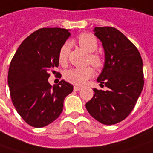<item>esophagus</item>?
<instances>
[{
    "label": "esophagus",
    "mask_w": 153,
    "mask_h": 153,
    "mask_svg": "<svg viewBox=\"0 0 153 153\" xmlns=\"http://www.w3.org/2000/svg\"><path fill=\"white\" fill-rule=\"evenodd\" d=\"M73 89H74V91H80V90L82 89V88H81V87H76V86H75Z\"/></svg>",
    "instance_id": "34e87169"
}]
</instances>
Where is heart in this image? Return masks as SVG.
Here are the masks:
<instances>
[{
  "label": "heart",
  "mask_w": 153,
  "mask_h": 153,
  "mask_svg": "<svg viewBox=\"0 0 153 153\" xmlns=\"http://www.w3.org/2000/svg\"><path fill=\"white\" fill-rule=\"evenodd\" d=\"M77 43L84 50L89 53L88 61L90 63L95 69L100 70L104 66L105 60L100 53H95L98 48V41L94 36L89 33H82L77 36ZM70 50V44L65 42L62 45L59 52V62L64 65L67 61L68 55ZM94 75V70L91 66L84 68H71L65 72V79L74 85L82 86L87 82V80L91 78Z\"/></svg>",
  "instance_id": "b5f03b06"
}]
</instances>
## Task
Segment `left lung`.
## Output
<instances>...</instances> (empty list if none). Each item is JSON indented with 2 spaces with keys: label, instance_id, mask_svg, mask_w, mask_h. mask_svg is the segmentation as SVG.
<instances>
[{
  "label": "left lung",
  "instance_id": "1",
  "mask_svg": "<svg viewBox=\"0 0 153 153\" xmlns=\"http://www.w3.org/2000/svg\"><path fill=\"white\" fill-rule=\"evenodd\" d=\"M94 35L102 42L105 65L98 77L101 87L86 104L92 117L103 124L124 120L134 107L144 86L143 63L137 48L113 27H95Z\"/></svg>",
  "mask_w": 153,
  "mask_h": 153
}]
</instances>
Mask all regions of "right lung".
Returning a JSON list of instances; mask_svg holds the SVG:
<instances>
[{
    "label": "right lung",
    "mask_w": 153,
    "mask_h": 153,
    "mask_svg": "<svg viewBox=\"0 0 153 153\" xmlns=\"http://www.w3.org/2000/svg\"><path fill=\"white\" fill-rule=\"evenodd\" d=\"M70 36L66 29H39L24 40L10 63L11 99L30 126L42 128L57 119L65 98L73 91V86L64 80L53 88L48 81L49 72L54 73L53 69L59 66V52Z\"/></svg>",
    "instance_id": "obj_1"
}]
</instances>
